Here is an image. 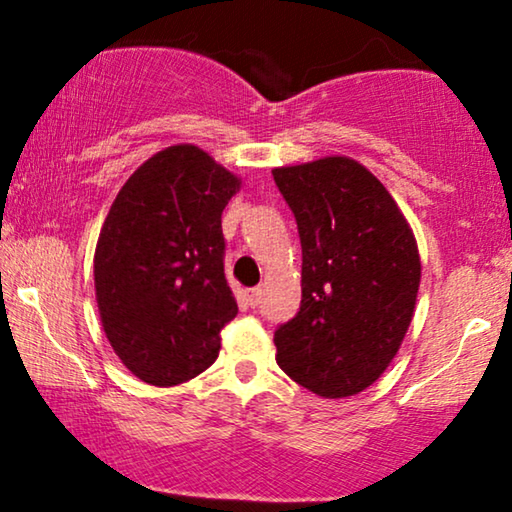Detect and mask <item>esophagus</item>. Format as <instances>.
I'll list each match as a JSON object with an SVG mask.
<instances>
[{"instance_id": "esophagus-1", "label": "esophagus", "mask_w": 512, "mask_h": 512, "mask_svg": "<svg viewBox=\"0 0 512 512\" xmlns=\"http://www.w3.org/2000/svg\"><path fill=\"white\" fill-rule=\"evenodd\" d=\"M244 298H247V305L256 307L258 300H261V289H249L247 293H244Z\"/></svg>"}]
</instances>
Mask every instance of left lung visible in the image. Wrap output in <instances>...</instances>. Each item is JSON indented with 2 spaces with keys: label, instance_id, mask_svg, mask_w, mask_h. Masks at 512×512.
Instances as JSON below:
<instances>
[{
  "label": "left lung",
  "instance_id": "8db88e82",
  "mask_svg": "<svg viewBox=\"0 0 512 512\" xmlns=\"http://www.w3.org/2000/svg\"><path fill=\"white\" fill-rule=\"evenodd\" d=\"M303 247L300 312L275 331L277 363L321 398L368 389L401 349L422 261L412 228L368 167L347 156L275 167Z\"/></svg>",
  "mask_w": 512,
  "mask_h": 512
}]
</instances>
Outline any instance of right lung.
I'll return each instance as SVG.
<instances>
[{"label":"right lung","mask_w":512,"mask_h":512,"mask_svg":"<svg viewBox=\"0 0 512 512\" xmlns=\"http://www.w3.org/2000/svg\"><path fill=\"white\" fill-rule=\"evenodd\" d=\"M242 179L193 144L137 167L95 247V298L109 345L153 387L193 380L216 361L237 303L223 272L221 214Z\"/></svg>","instance_id":"obj_1"}]
</instances>
